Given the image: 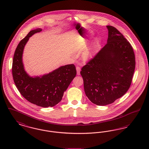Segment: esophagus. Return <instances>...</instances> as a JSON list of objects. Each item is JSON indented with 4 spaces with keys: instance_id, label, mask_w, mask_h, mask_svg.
<instances>
[{
    "instance_id": "obj_1",
    "label": "esophagus",
    "mask_w": 149,
    "mask_h": 149,
    "mask_svg": "<svg viewBox=\"0 0 149 149\" xmlns=\"http://www.w3.org/2000/svg\"><path fill=\"white\" fill-rule=\"evenodd\" d=\"M77 75H80V68L79 66H77Z\"/></svg>"
}]
</instances>
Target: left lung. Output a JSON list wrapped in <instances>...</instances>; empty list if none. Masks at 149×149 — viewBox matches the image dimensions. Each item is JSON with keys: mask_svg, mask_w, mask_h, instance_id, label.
Listing matches in <instances>:
<instances>
[{"mask_svg": "<svg viewBox=\"0 0 149 149\" xmlns=\"http://www.w3.org/2000/svg\"><path fill=\"white\" fill-rule=\"evenodd\" d=\"M106 45L81 68L86 97L106 106L122 97L131 84L135 69L134 51L118 30L107 26Z\"/></svg>", "mask_w": 149, "mask_h": 149, "instance_id": "8db88e82", "label": "left lung"}]
</instances>
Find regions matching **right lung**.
<instances>
[{"mask_svg": "<svg viewBox=\"0 0 149 149\" xmlns=\"http://www.w3.org/2000/svg\"><path fill=\"white\" fill-rule=\"evenodd\" d=\"M42 29L31 31L18 45L14 52L12 75L14 83L22 95L31 103L44 108L55 106L62 99L64 93L75 77L74 64L63 66L42 77H31L24 69L22 54L29 38Z\"/></svg>", "mask_w": 149, "mask_h": 149, "instance_id": "1", "label": "right lung"}]
</instances>
